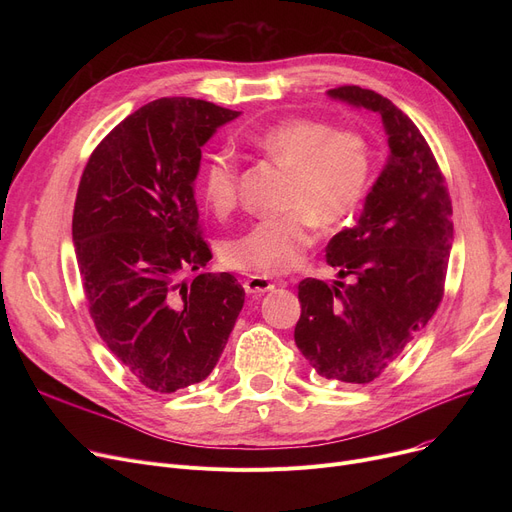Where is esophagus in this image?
<instances>
[{"label": "esophagus", "instance_id": "obj_1", "mask_svg": "<svg viewBox=\"0 0 512 512\" xmlns=\"http://www.w3.org/2000/svg\"><path fill=\"white\" fill-rule=\"evenodd\" d=\"M274 282L270 280V278H265V276H249L247 280H245V290L249 292V294H263V292H270V290H274Z\"/></svg>", "mask_w": 512, "mask_h": 512}]
</instances>
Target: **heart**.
Returning <instances> with one entry per match:
<instances>
[{
    "instance_id": "b5f03b06",
    "label": "heart",
    "mask_w": 512,
    "mask_h": 512,
    "mask_svg": "<svg viewBox=\"0 0 512 512\" xmlns=\"http://www.w3.org/2000/svg\"><path fill=\"white\" fill-rule=\"evenodd\" d=\"M259 153L288 170L280 201L286 211L259 220L222 247V261L240 272L276 276L290 272L311 247L315 226L332 230L344 224L361 205L373 174V147L357 128L288 116L259 132L245 134ZM240 166L230 153L207 159L201 176L205 203L220 215L238 205Z\"/></svg>"
}]
</instances>
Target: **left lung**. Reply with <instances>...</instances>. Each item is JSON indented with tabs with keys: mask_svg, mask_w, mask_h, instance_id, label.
I'll use <instances>...</instances> for the list:
<instances>
[{
	"mask_svg": "<svg viewBox=\"0 0 512 512\" xmlns=\"http://www.w3.org/2000/svg\"><path fill=\"white\" fill-rule=\"evenodd\" d=\"M332 97L378 112L390 161L353 228L326 249L334 286L305 278L294 328L303 357L326 380L369 384L432 319L444 297L452 201L432 147L413 120L380 93L344 85Z\"/></svg>",
	"mask_w": 512,
	"mask_h": 512,
	"instance_id": "8db88e82",
	"label": "left lung"
}]
</instances>
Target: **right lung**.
<instances>
[{
	"mask_svg": "<svg viewBox=\"0 0 512 512\" xmlns=\"http://www.w3.org/2000/svg\"><path fill=\"white\" fill-rule=\"evenodd\" d=\"M236 116L203 99H155L107 134L80 176L72 240L91 319L159 394L207 378L245 305L232 274L182 282L211 259L193 191L201 147Z\"/></svg>",
	"mask_w": 512,
	"mask_h": 512,
	"instance_id": "1",
	"label": "right lung"
}]
</instances>
